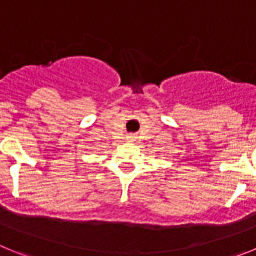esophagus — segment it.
Returning <instances> with one entry per match:
<instances>
[{
    "label": "esophagus",
    "mask_w": 256,
    "mask_h": 256,
    "mask_svg": "<svg viewBox=\"0 0 256 256\" xmlns=\"http://www.w3.org/2000/svg\"><path fill=\"white\" fill-rule=\"evenodd\" d=\"M126 138L130 140V141H134L136 136L134 134H130V136H128V137H126Z\"/></svg>",
    "instance_id": "1"
}]
</instances>
